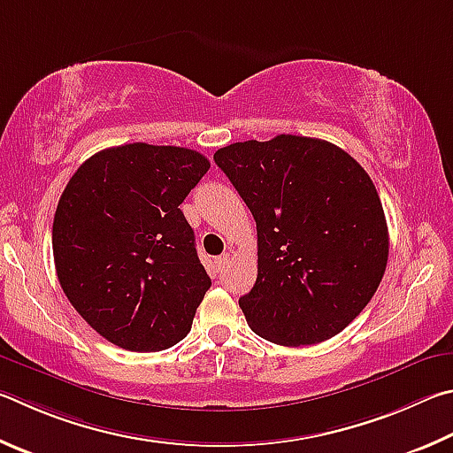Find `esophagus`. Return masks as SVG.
<instances>
[{
    "instance_id": "1",
    "label": "esophagus",
    "mask_w": 453,
    "mask_h": 453,
    "mask_svg": "<svg viewBox=\"0 0 453 453\" xmlns=\"http://www.w3.org/2000/svg\"><path fill=\"white\" fill-rule=\"evenodd\" d=\"M226 260H228V255H220V257L214 258V266H217V271H219V273L222 271V268H225Z\"/></svg>"
}]
</instances>
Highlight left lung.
<instances>
[{
  "mask_svg": "<svg viewBox=\"0 0 453 453\" xmlns=\"http://www.w3.org/2000/svg\"><path fill=\"white\" fill-rule=\"evenodd\" d=\"M214 163L257 220L258 276L239 298L252 332L282 346L336 336L374 296L388 225L360 163L328 141L233 142Z\"/></svg>",
  "mask_w": 453,
  "mask_h": 453,
  "instance_id": "left-lung-1",
  "label": "left lung"
}]
</instances>
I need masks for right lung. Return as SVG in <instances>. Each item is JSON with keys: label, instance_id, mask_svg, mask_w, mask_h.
<instances>
[{"label": "right lung", "instance_id": "add662e5", "mask_svg": "<svg viewBox=\"0 0 453 453\" xmlns=\"http://www.w3.org/2000/svg\"><path fill=\"white\" fill-rule=\"evenodd\" d=\"M193 149H103L69 179L53 219L63 292L111 344L158 352L188 334L211 279L179 209L209 171Z\"/></svg>", "mask_w": 453, "mask_h": 453}]
</instances>
